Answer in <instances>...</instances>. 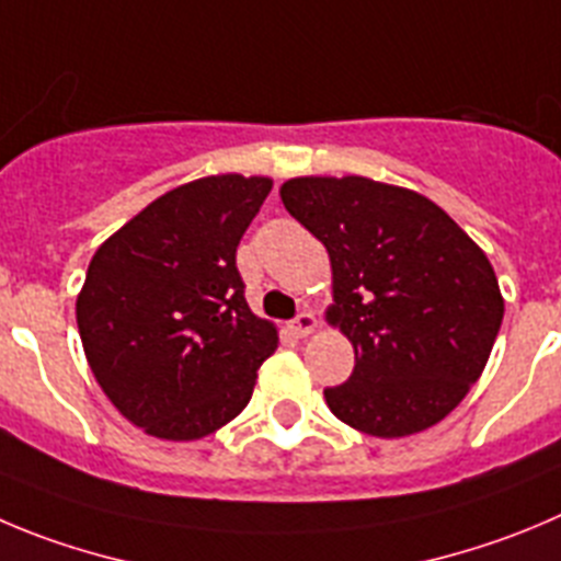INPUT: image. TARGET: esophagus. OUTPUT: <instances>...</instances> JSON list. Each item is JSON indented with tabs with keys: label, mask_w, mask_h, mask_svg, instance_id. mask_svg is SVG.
<instances>
[{
	"label": "esophagus",
	"mask_w": 561,
	"mask_h": 561,
	"mask_svg": "<svg viewBox=\"0 0 561 561\" xmlns=\"http://www.w3.org/2000/svg\"><path fill=\"white\" fill-rule=\"evenodd\" d=\"M316 329H318V318L312 316V312H301V316L290 323V332L296 334V337H307V334H312Z\"/></svg>",
	"instance_id": "obj_1"
}]
</instances>
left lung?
<instances>
[{"label": "left lung", "instance_id": "left-lung-1", "mask_svg": "<svg viewBox=\"0 0 561 561\" xmlns=\"http://www.w3.org/2000/svg\"><path fill=\"white\" fill-rule=\"evenodd\" d=\"M285 209L329 251L327 321L354 345L329 410L370 437L439 423L479 381L504 321L484 251L432 198L368 176H296Z\"/></svg>", "mask_w": 561, "mask_h": 561}]
</instances>
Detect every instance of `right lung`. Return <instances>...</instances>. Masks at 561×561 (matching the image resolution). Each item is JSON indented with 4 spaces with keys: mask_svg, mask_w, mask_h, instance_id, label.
Segmentation results:
<instances>
[{
    "mask_svg": "<svg viewBox=\"0 0 561 561\" xmlns=\"http://www.w3.org/2000/svg\"><path fill=\"white\" fill-rule=\"evenodd\" d=\"M274 182L218 174L162 193L110 234L77 296L88 365L160 439H202L243 412L276 327L249 310L234 251Z\"/></svg>",
    "mask_w": 561,
    "mask_h": 561,
    "instance_id": "right-lung-1",
    "label": "right lung"
}]
</instances>
